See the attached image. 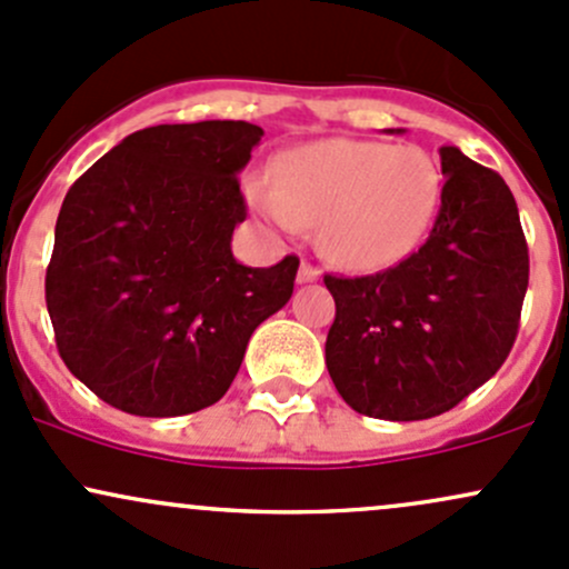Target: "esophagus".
<instances>
[{
  "instance_id": "1",
  "label": "esophagus",
  "mask_w": 569,
  "mask_h": 569,
  "mask_svg": "<svg viewBox=\"0 0 569 569\" xmlns=\"http://www.w3.org/2000/svg\"><path fill=\"white\" fill-rule=\"evenodd\" d=\"M319 273H322V271H319V268H317L315 263H309V260H303V263H301V271H298V282H301V284L317 282Z\"/></svg>"
}]
</instances>
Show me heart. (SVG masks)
I'll list each match as a JSON object with an SVG mask.
<instances>
[{
	"label": "heart",
	"mask_w": 569,
	"mask_h": 569,
	"mask_svg": "<svg viewBox=\"0 0 569 569\" xmlns=\"http://www.w3.org/2000/svg\"><path fill=\"white\" fill-rule=\"evenodd\" d=\"M252 203L279 231L322 220V250L338 266L376 271L403 260L440 203V171L417 144L328 139L292 150L282 182H254Z\"/></svg>",
	"instance_id": "obj_1"
}]
</instances>
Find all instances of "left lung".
Returning a JSON list of instances; mask_svg holds the SVG:
<instances>
[{
	"instance_id": "8db88e82",
	"label": "left lung",
	"mask_w": 569,
	"mask_h": 569,
	"mask_svg": "<svg viewBox=\"0 0 569 569\" xmlns=\"http://www.w3.org/2000/svg\"><path fill=\"white\" fill-rule=\"evenodd\" d=\"M443 190L417 252L325 287L336 319L330 379L357 413L417 422L455 408L500 370L519 333L529 252L519 207L497 171L440 147Z\"/></svg>"
}]
</instances>
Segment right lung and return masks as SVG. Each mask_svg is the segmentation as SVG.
<instances>
[{"label":"right lung","mask_w":569,"mask_h":569,"mask_svg":"<svg viewBox=\"0 0 569 569\" xmlns=\"http://www.w3.org/2000/svg\"><path fill=\"white\" fill-rule=\"evenodd\" d=\"M260 137L244 120L150 126L69 188L44 301L61 360L104 403L137 417L217 403L254 328L290 301L296 254L250 268L231 252Z\"/></svg>","instance_id":"obj_1"}]
</instances>
